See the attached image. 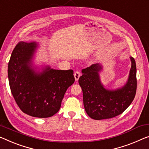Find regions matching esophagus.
<instances>
[{"label":"esophagus","instance_id":"esophagus-1","mask_svg":"<svg viewBox=\"0 0 149 149\" xmlns=\"http://www.w3.org/2000/svg\"><path fill=\"white\" fill-rule=\"evenodd\" d=\"M80 73H79V72H75L74 73V77H75V81H77L79 78V77H80Z\"/></svg>","mask_w":149,"mask_h":149}]
</instances>
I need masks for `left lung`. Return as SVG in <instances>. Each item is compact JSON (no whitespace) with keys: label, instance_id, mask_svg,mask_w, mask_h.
I'll use <instances>...</instances> for the list:
<instances>
[{"label":"left lung","instance_id":"left-lung-1","mask_svg":"<svg viewBox=\"0 0 149 149\" xmlns=\"http://www.w3.org/2000/svg\"><path fill=\"white\" fill-rule=\"evenodd\" d=\"M130 58L132 65L128 81L116 90H107L101 83V64H93L82 70L78 81L83 92L84 108L92 119L112 118L122 114L132 103L136 92V68L134 59Z\"/></svg>","mask_w":149,"mask_h":149}]
</instances>
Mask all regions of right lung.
I'll use <instances>...</instances> for the list:
<instances>
[{
	"label": "right lung",
	"mask_w": 149,
	"mask_h": 149,
	"mask_svg": "<svg viewBox=\"0 0 149 149\" xmlns=\"http://www.w3.org/2000/svg\"><path fill=\"white\" fill-rule=\"evenodd\" d=\"M35 42L21 41L15 46L8 65L9 86L17 105L33 117L48 118L60 109L67 89L75 81L74 71L47 66L41 72L32 68Z\"/></svg>",
	"instance_id": "1"
}]
</instances>
